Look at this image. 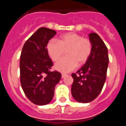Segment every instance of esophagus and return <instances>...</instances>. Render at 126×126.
Returning a JSON list of instances; mask_svg holds the SVG:
<instances>
[{
  "mask_svg": "<svg viewBox=\"0 0 126 126\" xmlns=\"http://www.w3.org/2000/svg\"><path fill=\"white\" fill-rule=\"evenodd\" d=\"M65 76H66V74H62V78H64Z\"/></svg>",
  "mask_w": 126,
  "mask_h": 126,
  "instance_id": "34e87169",
  "label": "esophagus"
}]
</instances>
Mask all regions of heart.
<instances>
[{
    "mask_svg": "<svg viewBox=\"0 0 126 126\" xmlns=\"http://www.w3.org/2000/svg\"><path fill=\"white\" fill-rule=\"evenodd\" d=\"M48 53L53 61H57L67 50V57L62 58L55 65L62 73L73 71L78 64L81 65L88 61L92 53V43L87 38L75 33H68L60 37L59 40L52 39L47 43Z\"/></svg>",
    "mask_w": 126,
    "mask_h": 126,
    "instance_id": "obj_1",
    "label": "heart"
}]
</instances>
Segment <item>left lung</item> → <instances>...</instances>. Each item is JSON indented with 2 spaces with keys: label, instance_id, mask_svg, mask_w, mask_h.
Masks as SVG:
<instances>
[{
  "label": "left lung",
  "instance_id": "left-lung-1",
  "mask_svg": "<svg viewBox=\"0 0 126 126\" xmlns=\"http://www.w3.org/2000/svg\"><path fill=\"white\" fill-rule=\"evenodd\" d=\"M88 36L92 45V53L84 65L72 74L74 81L71 93L77 102L83 103L94 100L100 93L109 62L107 48L101 38L94 32Z\"/></svg>",
  "mask_w": 126,
  "mask_h": 126
}]
</instances>
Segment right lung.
<instances>
[{"mask_svg": "<svg viewBox=\"0 0 126 126\" xmlns=\"http://www.w3.org/2000/svg\"><path fill=\"white\" fill-rule=\"evenodd\" d=\"M47 28H40L24 43L20 57L21 84L26 96L37 105L49 103L53 98L61 74L50 71L53 62L47 51V43L56 34Z\"/></svg>", "mask_w": 126, "mask_h": 126, "instance_id": "1", "label": "right lung"}]
</instances>
